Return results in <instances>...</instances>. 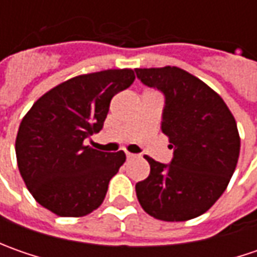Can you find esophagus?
<instances>
[{"label":"esophagus","instance_id":"obj_1","mask_svg":"<svg viewBox=\"0 0 257 257\" xmlns=\"http://www.w3.org/2000/svg\"><path fill=\"white\" fill-rule=\"evenodd\" d=\"M125 156H127V159H134V157H137V154H133V153H125Z\"/></svg>","mask_w":257,"mask_h":257}]
</instances>
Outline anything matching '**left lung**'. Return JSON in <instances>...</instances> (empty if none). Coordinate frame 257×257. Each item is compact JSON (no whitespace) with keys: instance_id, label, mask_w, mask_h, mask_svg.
Returning a JSON list of instances; mask_svg holds the SVG:
<instances>
[{"instance_id":"8db88e82","label":"left lung","mask_w":257,"mask_h":257,"mask_svg":"<svg viewBox=\"0 0 257 257\" xmlns=\"http://www.w3.org/2000/svg\"><path fill=\"white\" fill-rule=\"evenodd\" d=\"M149 87L163 91V132L174 149L170 164H150L136 184L139 203L163 222H184L206 213L226 190L240 153L236 120L223 98L179 67L136 68Z\"/></svg>"}]
</instances>
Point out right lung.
<instances>
[{"label":"right lung","mask_w":257,"mask_h":257,"mask_svg":"<svg viewBox=\"0 0 257 257\" xmlns=\"http://www.w3.org/2000/svg\"><path fill=\"white\" fill-rule=\"evenodd\" d=\"M132 68L81 74L43 94L15 139L18 170L37 202L61 217H83L103 203L124 152L85 144L103 128L114 95L133 84Z\"/></svg>","instance_id":"1"}]
</instances>
